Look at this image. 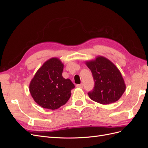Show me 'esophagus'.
I'll return each mask as SVG.
<instances>
[{
  "instance_id": "1",
  "label": "esophagus",
  "mask_w": 148,
  "mask_h": 148,
  "mask_svg": "<svg viewBox=\"0 0 148 148\" xmlns=\"http://www.w3.org/2000/svg\"><path fill=\"white\" fill-rule=\"evenodd\" d=\"M77 88H83V84H77Z\"/></svg>"
}]
</instances>
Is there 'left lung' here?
<instances>
[{
  "label": "left lung",
  "instance_id": "obj_1",
  "mask_svg": "<svg viewBox=\"0 0 148 148\" xmlns=\"http://www.w3.org/2000/svg\"><path fill=\"white\" fill-rule=\"evenodd\" d=\"M86 64L92 72L95 86L88 92L90 99L101 104H109L117 101L126 89L119 70L106 57L99 56Z\"/></svg>",
  "mask_w": 148,
  "mask_h": 148
}]
</instances>
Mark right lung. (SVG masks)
<instances>
[{
  "label": "right lung",
  "instance_id": "obj_1",
  "mask_svg": "<svg viewBox=\"0 0 148 148\" xmlns=\"http://www.w3.org/2000/svg\"><path fill=\"white\" fill-rule=\"evenodd\" d=\"M64 64L58 58H51L40 67L29 84L34 101L43 108L55 110L65 104L75 85L62 77Z\"/></svg>",
  "mask_w": 148,
  "mask_h": 148
}]
</instances>
